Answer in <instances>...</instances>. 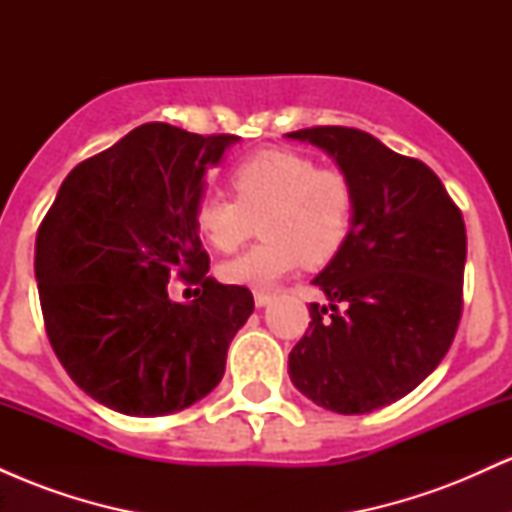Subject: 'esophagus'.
I'll return each instance as SVG.
<instances>
[{"label":"esophagus","instance_id":"34e87169","mask_svg":"<svg viewBox=\"0 0 512 512\" xmlns=\"http://www.w3.org/2000/svg\"><path fill=\"white\" fill-rule=\"evenodd\" d=\"M272 298L274 296L269 291H255V305H257V308H264V305L272 301Z\"/></svg>","mask_w":512,"mask_h":512}]
</instances>
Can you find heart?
Instances as JSON below:
<instances>
[{"label": "heart", "mask_w": 512, "mask_h": 512, "mask_svg": "<svg viewBox=\"0 0 512 512\" xmlns=\"http://www.w3.org/2000/svg\"><path fill=\"white\" fill-rule=\"evenodd\" d=\"M236 199L207 192L195 204V226L211 248L238 250L260 219L262 243L221 264L226 284L269 289L298 264H327L342 250L354 219V185L313 156L267 149L231 170Z\"/></svg>", "instance_id": "1"}]
</instances>
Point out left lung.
I'll use <instances>...</instances> for the list:
<instances>
[{
  "label": "left lung",
  "mask_w": 512,
  "mask_h": 512,
  "mask_svg": "<svg viewBox=\"0 0 512 512\" xmlns=\"http://www.w3.org/2000/svg\"><path fill=\"white\" fill-rule=\"evenodd\" d=\"M354 185L342 250L315 276L327 305L289 354L291 383L317 407L368 414L421 385L448 354L462 317L467 231L443 182L354 127H308Z\"/></svg>",
  "instance_id": "1"
}]
</instances>
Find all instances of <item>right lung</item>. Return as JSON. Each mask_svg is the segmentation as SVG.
<instances>
[{"label":"right lung","instance_id":"right-lung-1","mask_svg":"<svg viewBox=\"0 0 512 512\" xmlns=\"http://www.w3.org/2000/svg\"><path fill=\"white\" fill-rule=\"evenodd\" d=\"M236 134L146 122L62 182L35 238L45 332L88 397L127 416H166L209 395L255 301L207 276L195 226L204 173ZM195 283L175 304L167 281Z\"/></svg>","mask_w":512,"mask_h":512}]
</instances>
